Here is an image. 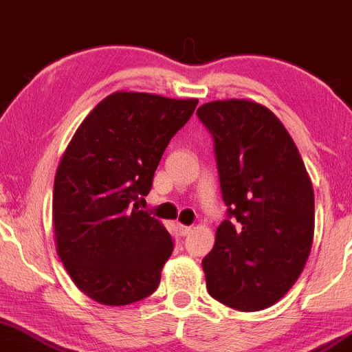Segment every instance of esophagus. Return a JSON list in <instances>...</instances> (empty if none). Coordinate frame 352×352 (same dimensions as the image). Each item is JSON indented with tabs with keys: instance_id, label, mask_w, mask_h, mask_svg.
Returning <instances> with one entry per match:
<instances>
[{
	"instance_id": "1",
	"label": "esophagus",
	"mask_w": 352,
	"mask_h": 352,
	"mask_svg": "<svg viewBox=\"0 0 352 352\" xmlns=\"http://www.w3.org/2000/svg\"><path fill=\"white\" fill-rule=\"evenodd\" d=\"M177 232H179V235L181 236H186V235H190V232H191V226H186V225H177Z\"/></svg>"
}]
</instances>
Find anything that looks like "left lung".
Returning a JSON list of instances; mask_svg holds the SVG:
<instances>
[{
  "label": "left lung",
  "mask_w": 352,
  "mask_h": 352,
  "mask_svg": "<svg viewBox=\"0 0 352 352\" xmlns=\"http://www.w3.org/2000/svg\"><path fill=\"white\" fill-rule=\"evenodd\" d=\"M226 220L203 258L210 296L236 311L270 307L304 270L314 236V191L280 120L250 100L203 104Z\"/></svg>",
  "instance_id": "left-lung-1"
}]
</instances>
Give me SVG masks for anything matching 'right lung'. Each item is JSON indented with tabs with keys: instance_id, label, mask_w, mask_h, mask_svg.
<instances>
[{
	"instance_id": "right-lung-1",
	"label": "right lung",
	"mask_w": 352,
	"mask_h": 352,
	"mask_svg": "<svg viewBox=\"0 0 352 352\" xmlns=\"http://www.w3.org/2000/svg\"><path fill=\"white\" fill-rule=\"evenodd\" d=\"M198 100L116 92L85 117L54 184L56 252L75 285L104 305L157 289L175 248L168 230L139 210L173 135Z\"/></svg>"
}]
</instances>
